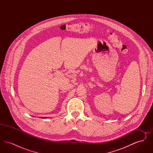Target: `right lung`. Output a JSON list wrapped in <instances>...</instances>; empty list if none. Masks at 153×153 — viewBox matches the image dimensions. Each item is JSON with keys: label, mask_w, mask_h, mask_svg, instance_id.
I'll list each match as a JSON object with an SVG mask.
<instances>
[{"label": "right lung", "mask_w": 153, "mask_h": 153, "mask_svg": "<svg viewBox=\"0 0 153 153\" xmlns=\"http://www.w3.org/2000/svg\"><path fill=\"white\" fill-rule=\"evenodd\" d=\"M44 118H46V117H44Z\"/></svg>", "instance_id": "add662e5"}]
</instances>
